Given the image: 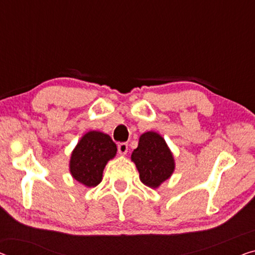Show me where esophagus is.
I'll use <instances>...</instances> for the list:
<instances>
[{
	"mask_svg": "<svg viewBox=\"0 0 255 255\" xmlns=\"http://www.w3.org/2000/svg\"><path fill=\"white\" fill-rule=\"evenodd\" d=\"M118 152L119 154L125 155L128 152V144L127 143H120L118 144Z\"/></svg>",
	"mask_w": 255,
	"mask_h": 255,
	"instance_id": "1",
	"label": "esophagus"
}]
</instances>
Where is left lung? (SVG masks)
Returning a JSON list of instances; mask_svg holds the SVG:
<instances>
[{"label": "left lung", "mask_w": 255, "mask_h": 255, "mask_svg": "<svg viewBox=\"0 0 255 255\" xmlns=\"http://www.w3.org/2000/svg\"><path fill=\"white\" fill-rule=\"evenodd\" d=\"M130 158L138 170L140 182L152 189H158L175 170L173 152L164 137L152 130L139 136L138 146Z\"/></svg>", "instance_id": "left-lung-1"}]
</instances>
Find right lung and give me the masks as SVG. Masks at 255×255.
<instances>
[{
	"instance_id": "obj_1",
	"label": "right lung",
	"mask_w": 255,
	"mask_h": 255,
	"mask_svg": "<svg viewBox=\"0 0 255 255\" xmlns=\"http://www.w3.org/2000/svg\"><path fill=\"white\" fill-rule=\"evenodd\" d=\"M117 145L103 131L86 132L72 151L70 173L74 180L87 188L101 183L108 162L116 157Z\"/></svg>"
}]
</instances>
